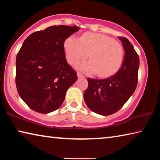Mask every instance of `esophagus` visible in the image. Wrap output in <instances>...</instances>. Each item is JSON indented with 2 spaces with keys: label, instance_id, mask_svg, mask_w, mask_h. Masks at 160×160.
<instances>
[{
  "label": "esophagus",
  "instance_id": "obj_1",
  "mask_svg": "<svg viewBox=\"0 0 160 160\" xmlns=\"http://www.w3.org/2000/svg\"><path fill=\"white\" fill-rule=\"evenodd\" d=\"M77 75H78V77L79 78H83V77H85L84 76V75L81 73V72H78V73H77Z\"/></svg>",
  "mask_w": 160,
  "mask_h": 160
}]
</instances>
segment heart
I'll use <instances>...</instances> for the list:
<instances>
[{"label":"heart","instance_id":"1","mask_svg":"<svg viewBox=\"0 0 160 160\" xmlns=\"http://www.w3.org/2000/svg\"><path fill=\"white\" fill-rule=\"evenodd\" d=\"M64 48L67 60L71 64L89 56L90 61L78 64L77 67L88 73L97 72L99 77L116 73L123 61L122 46L104 34L88 32L79 39L70 36L65 41Z\"/></svg>","mask_w":160,"mask_h":160}]
</instances>
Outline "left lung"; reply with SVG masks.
I'll list each match as a JSON object with an SVG mask.
<instances>
[{
	"mask_svg": "<svg viewBox=\"0 0 160 160\" xmlns=\"http://www.w3.org/2000/svg\"><path fill=\"white\" fill-rule=\"evenodd\" d=\"M125 55L121 68L106 79L88 78L84 92L87 106L99 115L113 114L121 109L135 90L138 80L139 56L126 37H119Z\"/></svg>",
	"mask_w": 160,
	"mask_h": 160,
	"instance_id": "left-lung-1",
	"label": "left lung"
}]
</instances>
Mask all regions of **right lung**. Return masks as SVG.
<instances>
[{
    "label": "right lung",
    "mask_w": 160,
    "mask_h": 160,
    "mask_svg": "<svg viewBox=\"0 0 160 160\" xmlns=\"http://www.w3.org/2000/svg\"><path fill=\"white\" fill-rule=\"evenodd\" d=\"M78 26H51L29 35L16 57L18 94L35 112L48 113L61 107L68 89L78 80L68 63L64 42Z\"/></svg>",
    "instance_id": "1"
}]
</instances>
